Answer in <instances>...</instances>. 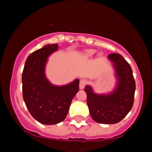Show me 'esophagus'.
<instances>
[{
	"mask_svg": "<svg viewBox=\"0 0 152 152\" xmlns=\"http://www.w3.org/2000/svg\"><path fill=\"white\" fill-rule=\"evenodd\" d=\"M86 85H87V81L86 79H81L80 82H79V88H80V89L84 88Z\"/></svg>",
	"mask_w": 152,
	"mask_h": 152,
	"instance_id": "34e87169",
	"label": "esophagus"
}]
</instances>
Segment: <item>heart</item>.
Here are the masks:
<instances>
[{"instance_id":"obj_1","label":"heart","mask_w":152,"mask_h":152,"mask_svg":"<svg viewBox=\"0 0 152 152\" xmlns=\"http://www.w3.org/2000/svg\"><path fill=\"white\" fill-rule=\"evenodd\" d=\"M88 53H89V55H94V54L95 53V50H90L88 52Z\"/></svg>"}]
</instances>
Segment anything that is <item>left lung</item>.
<instances>
[{
    "mask_svg": "<svg viewBox=\"0 0 152 152\" xmlns=\"http://www.w3.org/2000/svg\"><path fill=\"white\" fill-rule=\"evenodd\" d=\"M108 58L115 69L117 86L107 94L94 92L90 86H86L87 103L91 116L100 124H112L121 121L131 110L134 105L136 84L131 66L122 55L110 54Z\"/></svg>",
    "mask_w": 152,
    "mask_h": 152,
    "instance_id": "left-lung-1",
    "label": "left lung"
}]
</instances>
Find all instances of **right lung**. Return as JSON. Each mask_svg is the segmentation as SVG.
Here are the masks:
<instances>
[{"label": "right lung", "instance_id": "1", "mask_svg": "<svg viewBox=\"0 0 152 152\" xmlns=\"http://www.w3.org/2000/svg\"><path fill=\"white\" fill-rule=\"evenodd\" d=\"M58 45L48 44L28 57L22 72V94L31 115L43 124H56L64 120L69 106L79 89V80L66 86L50 83L45 74L49 55L58 50Z\"/></svg>", "mask_w": 152, "mask_h": 152}]
</instances>
